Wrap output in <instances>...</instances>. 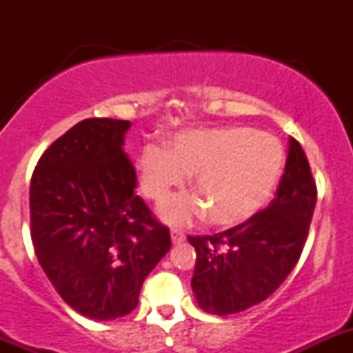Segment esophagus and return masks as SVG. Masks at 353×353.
<instances>
[{
    "instance_id": "34e87169",
    "label": "esophagus",
    "mask_w": 353,
    "mask_h": 353,
    "mask_svg": "<svg viewBox=\"0 0 353 353\" xmlns=\"http://www.w3.org/2000/svg\"><path fill=\"white\" fill-rule=\"evenodd\" d=\"M170 239H172V244H181L184 243L186 236H184V232H181V230H172V232H170Z\"/></svg>"
}]
</instances>
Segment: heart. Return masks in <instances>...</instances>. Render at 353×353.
<instances>
[{"label": "heart", "instance_id": "b5f03b06", "mask_svg": "<svg viewBox=\"0 0 353 353\" xmlns=\"http://www.w3.org/2000/svg\"><path fill=\"white\" fill-rule=\"evenodd\" d=\"M283 150L270 134L249 128L186 131L169 150L148 145L138 157V184L143 196L162 205L193 176L196 196L179 198L162 208V219L184 225L206 213L216 227L251 219L275 191Z\"/></svg>", "mask_w": 353, "mask_h": 353}]
</instances>
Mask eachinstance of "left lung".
Segmentation results:
<instances>
[{
	"mask_svg": "<svg viewBox=\"0 0 353 353\" xmlns=\"http://www.w3.org/2000/svg\"><path fill=\"white\" fill-rule=\"evenodd\" d=\"M318 190L301 143L290 138L285 172L265 210L213 236H188L196 249L191 280L199 307L236 314L268 299L297 265Z\"/></svg>",
	"mask_w": 353,
	"mask_h": 353,
	"instance_id": "1",
	"label": "left lung"
}]
</instances>
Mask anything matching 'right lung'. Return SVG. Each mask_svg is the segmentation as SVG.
<instances>
[{
	"instance_id": "right-lung-1",
	"label": "right lung",
	"mask_w": 353,
	"mask_h": 353,
	"mask_svg": "<svg viewBox=\"0 0 353 353\" xmlns=\"http://www.w3.org/2000/svg\"><path fill=\"white\" fill-rule=\"evenodd\" d=\"M130 121L92 117L59 137L30 179V236L49 282L87 318L116 319L138 305L170 234L137 196L123 150Z\"/></svg>"
}]
</instances>
